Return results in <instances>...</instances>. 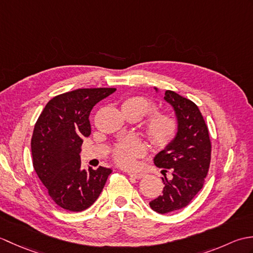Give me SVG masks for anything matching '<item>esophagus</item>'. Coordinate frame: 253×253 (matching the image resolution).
<instances>
[{
    "label": "esophagus",
    "instance_id": "1",
    "mask_svg": "<svg viewBox=\"0 0 253 253\" xmlns=\"http://www.w3.org/2000/svg\"><path fill=\"white\" fill-rule=\"evenodd\" d=\"M128 175L132 177V178H136V179H141V178H143L144 176H146V174H143V173H128Z\"/></svg>",
    "mask_w": 253,
    "mask_h": 253
}]
</instances>
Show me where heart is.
I'll list each match as a JSON object with an SVG mask.
<instances>
[{
    "instance_id": "obj_1",
    "label": "heart",
    "mask_w": 253,
    "mask_h": 253,
    "mask_svg": "<svg viewBox=\"0 0 253 253\" xmlns=\"http://www.w3.org/2000/svg\"><path fill=\"white\" fill-rule=\"evenodd\" d=\"M123 111L136 113L140 118L157 110V104L144 96H131L123 102ZM178 120L170 112H155L146 122V135L152 146L165 149L175 140L178 132ZM146 153V146L136 137H128L115 144L112 158L122 168L131 169L137 163V159Z\"/></svg>"
}]
</instances>
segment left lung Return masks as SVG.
<instances>
[{"label": "left lung", "instance_id": "8db88e82", "mask_svg": "<svg viewBox=\"0 0 253 253\" xmlns=\"http://www.w3.org/2000/svg\"><path fill=\"white\" fill-rule=\"evenodd\" d=\"M164 99L174 107L178 120L175 140L154 158V164L171 173L162 178V196L150 202L153 211L165 214L186 208L202 189L211 162V140L199 107L189 99L166 90Z\"/></svg>", "mask_w": 253, "mask_h": 253}]
</instances>
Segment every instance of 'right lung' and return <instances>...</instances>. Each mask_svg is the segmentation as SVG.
<instances>
[{"mask_svg":"<svg viewBox=\"0 0 253 253\" xmlns=\"http://www.w3.org/2000/svg\"><path fill=\"white\" fill-rule=\"evenodd\" d=\"M115 88H87L58 94L47 102L31 138L32 164L47 193L58 207L80 212L95 202L111 169L82 170L83 139L89 137L93 106Z\"/></svg>","mask_w":253,"mask_h":253,"instance_id":"right-lung-1","label":"right lung"}]
</instances>
